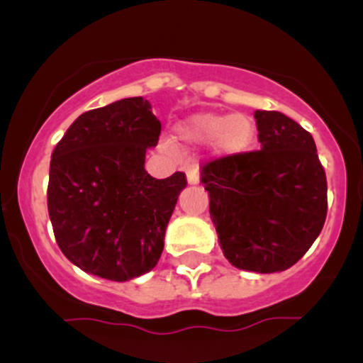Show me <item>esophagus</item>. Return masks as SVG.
I'll list each match as a JSON object with an SVG mask.
<instances>
[{
  "mask_svg": "<svg viewBox=\"0 0 363 363\" xmlns=\"http://www.w3.org/2000/svg\"><path fill=\"white\" fill-rule=\"evenodd\" d=\"M187 182H189V184H198L199 182L198 169H187Z\"/></svg>",
  "mask_w": 363,
  "mask_h": 363,
  "instance_id": "34e87169",
  "label": "esophagus"
}]
</instances>
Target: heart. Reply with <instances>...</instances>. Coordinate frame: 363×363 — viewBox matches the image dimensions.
Instances as JSON below:
<instances>
[{
  "mask_svg": "<svg viewBox=\"0 0 363 363\" xmlns=\"http://www.w3.org/2000/svg\"><path fill=\"white\" fill-rule=\"evenodd\" d=\"M181 138L189 143H210L215 140V148L220 153L244 152L254 140V123L245 116L198 114L179 129Z\"/></svg>",
  "mask_w": 363,
  "mask_h": 363,
  "instance_id": "obj_1",
  "label": "heart"
}]
</instances>
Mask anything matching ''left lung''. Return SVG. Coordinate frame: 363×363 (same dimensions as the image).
<instances>
[{
  "label": "left lung",
  "mask_w": 363,
  "mask_h": 363,
  "mask_svg": "<svg viewBox=\"0 0 363 363\" xmlns=\"http://www.w3.org/2000/svg\"><path fill=\"white\" fill-rule=\"evenodd\" d=\"M261 150L208 162L201 182L220 247L239 269H289L326 222L328 182L314 138L277 111H256Z\"/></svg>",
  "instance_id": "8db88e82"
}]
</instances>
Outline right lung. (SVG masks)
<instances>
[{
  "mask_svg": "<svg viewBox=\"0 0 363 363\" xmlns=\"http://www.w3.org/2000/svg\"><path fill=\"white\" fill-rule=\"evenodd\" d=\"M129 97L83 112L52 152L48 210L60 249L83 272L126 281L155 268L165 228L187 181L153 179L145 155L162 124Z\"/></svg>",
  "mask_w": 363,
  "mask_h": 363,
  "instance_id": "obj_1",
  "label": "right lung"
}]
</instances>
